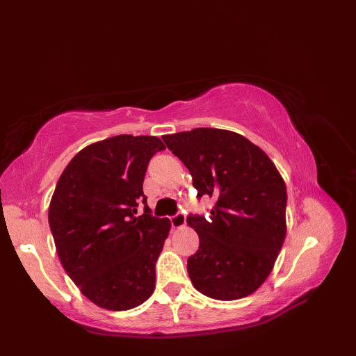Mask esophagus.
Segmentation results:
<instances>
[{"label": "esophagus", "instance_id": "obj_1", "mask_svg": "<svg viewBox=\"0 0 356 356\" xmlns=\"http://www.w3.org/2000/svg\"><path fill=\"white\" fill-rule=\"evenodd\" d=\"M170 222H172V227L173 228H181L186 225V216L183 212H177L176 215H173L170 218Z\"/></svg>", "mask_w": 356, "mask_h": 356}]
</instances>
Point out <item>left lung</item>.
Wrapping results in <instances>:
<instances>
[{"label": "left lung", "instance_id": "left-lung-1", "mask_svg": "<svg viewBox=\"0 0 356 356\" xmlns=\"http://www.w3.org/2000/svg\"><path fill=\"white\" fill-rule=\"evenodd\" d=\"M192 175L211 215L191 213L199 250L188 258L192 284L216 300L254 293L271 273L286 238L287 191L270 157L245 137L218 128L163 136Z\"/></svg>", "mask_w": 356, "mask_h": 356}]
</instances>
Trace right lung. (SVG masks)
Segmentation results:
<instances>
[{
	"mask_svg": "<svg viewBox=\"0 0 356 356\" xmlns=\"http://www.w3.org/2000/svg\"><path fill=\"white\" fill-rule=\"evenodd\" d=\"M164 148L157 137H111L85 147L56 184L49 208L56 251L72 282L102 309H133L154 291L170 220L152 215L143 181Z\"/></svg>",
	"mask_w": 356,
	"mask_h": 356,
	"instance_id": "right-lung-1",
	"label": "right lung"
}]
</instances>
